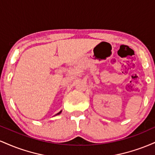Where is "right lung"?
Returning <instances> with one entry per match:
<instances>
[{"label":"right lung","instance_id":"obj_1","mask_svg":"<svg viewBox=\"0 0 155 155\" xmlns=\"http://www.w3.org/2000/svg\"><path fill=\"white\" fill-rule=\"evenodd\" d=\"M61 112H62V111H60L59 112V113H58V114H55V115H58V114H60L61 113Z\"/></svg>","mask_w":155,"mask_h":155}]
</instances>
